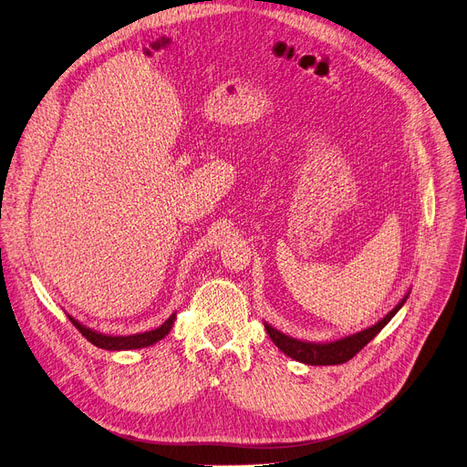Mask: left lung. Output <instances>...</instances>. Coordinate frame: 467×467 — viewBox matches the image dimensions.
Listing matches in <instances>:
<instances>
[{
    "mask_svg": "<svg viewBox=\"0 0 467 467\" xmlns=\"http://www.w3.org/2000/svg\"><path fill=\"white\" fill-rule=\"evenodd\" d=\"M410 293L404 295L402 301L390 310L385 318H381L378 324L369 326L368 329H362L358 333H352L347 335L343 339L337 341H329V343H312V341H301V339H295L289 337V335L277 331L275 327H272L270 324L265 322V327L270 335V339L274 341V345L285 352L289 358L298 360L303 364L308 366H335V364H345L348 362L352 357H357V352H360L371 339L376 337V335L390 322V318L402 308V305L406 303Z\"/></svg>",
    "mask_w": 467,
    "mask_h": 467,
    "instance_id": "obj_1",
    "label": "left lung"
}]
</instances>
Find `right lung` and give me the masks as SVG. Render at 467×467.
<instances>
[{
  "mask_svg": "<svg viewBox=\"0 0 467 467\" xmlns=\"http://www.w3.org/2000/svg\"><path fill=\"white\" fill-rule=\"evenodd\" d=\"M68 320L72 322V326L77 327L84 337L99 348L105 350H130V348H143L149 345H155L157 341L164 339L169 331L174 326L176 320V312L171 314V318L166 320L162 326L151 329V331H143V333H134V335H107V333H99L96 329H89L84 324H80L78 320H74L72 316H68Z\"/></svg>",
  "mask_w": 467,
  "mask_h": 467,
  "instance_id": "right-lung-1",
  "label": "right lung"
}]
</instances>
